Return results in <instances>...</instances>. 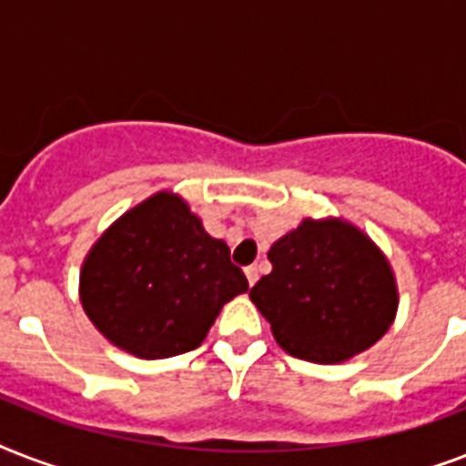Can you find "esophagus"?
Here are the masks:
<instances>
[{
  "mask_svg": "<svg viewBox=\"0 0 466 466\" xmlns=\"http://www.w3.org/2000/svg\"><path fill=\"white\" fill-rule=\"evenodd\" d=\"M244 276H247L248 285H256V280H258V268H256V266H248V268H244Z\"/></svg>",
  "mask_w": 466,
  "mask_h": 466,
  "instance_id": "1",
  "label": "esophagus"
}]
</instances>
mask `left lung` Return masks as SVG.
I'll use <instances>...</instances> for the list:
<instances>
[{
  "instance_id": "left-lung-1",
  "label": "left lung",
  "mask_w": 466,
  "mask_h": 466,
  "mask_svg": "<svg viewBox=\"0 0 466 466\" xmlns=\"http://www.w3.org/2000/svg\"><path fill=\"white\" fill-rule=\"evenodd\" d=\"M273 266L248 298L273 339L299 360L336 365L375 346L399 309L384 251L343 218H305L273 241Z\"/></svg>"
}]
</instances>
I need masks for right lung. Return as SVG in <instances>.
Segmentation results:
<instances>
[{
  "instance_id": "right-lung-1",
  "label": "right lung",
  "mask_w": 466,
  "mask_h": 466,
  "mask_svg": "<svg viewBox=\"0 0 466 466\" xmlns=\"http://www.w3.org/2000/svg\"><path fill=\"white\" fill-rule=\"evenodd\" d=\"M247 290L229 247L171 190L123 212L79 270L84 314L108 343L145 360L200 346L219 309Z\"/></svg>"
}]
</instances>
